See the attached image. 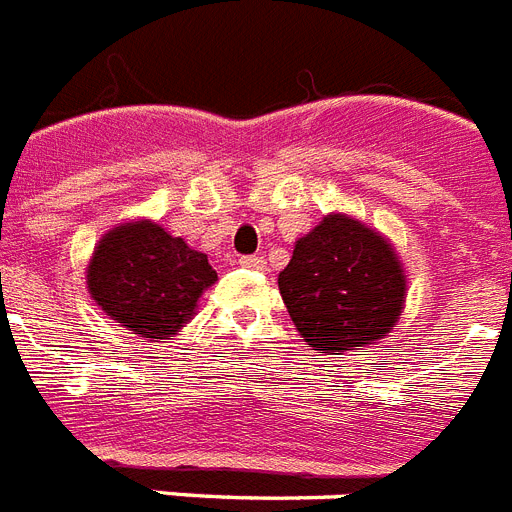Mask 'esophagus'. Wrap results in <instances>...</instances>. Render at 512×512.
Returning <instances> with one entry per match:
<instances>
[{
  "mask_svg": "<svg viewBox=\"0 0 512 512\" xmlns=\"http://www.w3.org/2000/svg\"><path fill=\"white\" fill-rule=\"evenodd\" d=\"M239 265H242V268H249V270H265V268H268V263H265L263 257H257V255L239 257Z\"/></svg>",
  "mask_w": 512,
  "mask_h": 512,
  "instance_id": "1",
  "label": "esophagus"
}]
</instances>
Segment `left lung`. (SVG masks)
<instances>
[{
	"instance_id": "obj_1",
	"label": "left lung",
	"mask_w": 512,
	"mask_h": 512,
	"mask_svg": "<svg viewBox=\"0 0 512 512\" xmlns=\"http://www.w3.org/2000/svg\"><path fill=\"white\" fill-rule=\"evenodd\" d=\"M406 270L385 234L349 213H328L299 236L278 291L299 336L317 354L385 338L406 304Z\"/></svg>"
}]
</instances>
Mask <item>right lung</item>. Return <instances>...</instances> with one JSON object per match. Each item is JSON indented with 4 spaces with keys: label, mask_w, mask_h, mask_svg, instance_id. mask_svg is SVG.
I'll return each instance as SVG.
<instances>
[{
    "label": "right lung",
    "mask_w": 512,
    "mask_h": 512,
    "mask_svg": "<svg viewBox=\"0 0 512 512\" xmlns=\"http://www.w3.org/2000/svg\"><path fill=\"white\" fill-rule=\"evenodd\" d=\"M218 281L205 252L161 223L132 218L98 239L85 286L103 315L145 341H169L195 317L200 296Z\"/></svg>",
    "instance_id": "right-lung-1"
}]
</instances>
